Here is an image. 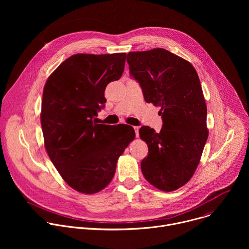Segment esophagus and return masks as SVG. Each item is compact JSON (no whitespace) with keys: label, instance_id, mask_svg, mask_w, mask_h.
Segmentation results:
<instances>
[{"label":"esophagus","instance_id":"34e87169","mask_svg":"<svg viewBox=\"0 0 249 249\" xmlns=\"http://www.w3.org/2000/svg\"><path fill=\"white\" fill-rule=\"evenodd\" d=\"M133 128H134V130H135L136 137H139V126H134Z\"/></svg>","mask_w":249,"mask_h":249}]
</instances>
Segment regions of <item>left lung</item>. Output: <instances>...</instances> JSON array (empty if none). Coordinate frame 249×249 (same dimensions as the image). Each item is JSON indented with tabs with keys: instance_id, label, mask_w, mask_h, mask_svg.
<instances>
[{
	"instance_id": "left-lung-1",
	"label": "left lung",
	"mask_w": 249,
	"mask_h": 249,
	"mask_svg": "<svg viewBox=\"0 0 249 249\" xmlns=\"http://www.w3.org/2000/svg\"><path fill=\"white\" fill-rule=\"evenodd\" d=\"M127 62L146 102L160 107L163 122L160 133L149 126L139 130L149 148L142 172L156 188L174 191L191 179L209 135L198 74L190 62L163 48L130 52Z\"/></svg>"
}]
</instances>
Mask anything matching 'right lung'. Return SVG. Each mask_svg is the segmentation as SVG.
Segmentation results:
<instances>
[{"mask_svg":"<svg viewBox=\"0 0 249 249\" xmlns=\"http://www.w3.org/2000/svg\"><path fill=\"white\" fill-rule=\"evenodd\" d=\"M126 53L75 54L47 79L40 121L46 152L66 183L94 194L112 180L116 163L135 139L132 126L97 124L104 90L124 72Z\"/></svg>","mask_w":249,"mask_h":249,"instance_id":"add662e5","label":"right lung"}]
</instances>
